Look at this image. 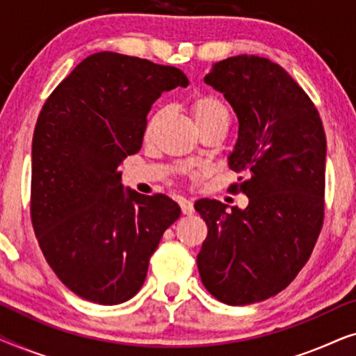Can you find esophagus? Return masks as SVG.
Here are the masks:
<instances>
[{"instance_id": "esophagus-1", "label": "esophagus", "mask_w": 356, "mask_h": 356, "mask_svg": "<svg viewBox=\"0 0 356 356\" xmlns=\"http://www.w3.org/2000/svg\"><path fill=\"white\" fill-rule=\"evenodd\" d=\"M179 207H181V212L184 216H191L194 212V206L191 201H188V199H179Z\"/></svg>"}]
</instances>
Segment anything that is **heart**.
<instances>
[{"instance_id":"obj_1","label":"heart","mask_w":356,"mask_h":356,"mask_svg":"<svg viewBox=\"0 0 356 356\" xmlns=\"http://www.w3.org/2000/svg\"><path fill=\"white\" fill-rule=\"evenodd\" d=\"M189 110H191V115L194 121H196L199 129L212 124L228 126V123H230V108H228L225 100H222L220 97L213 94H204L196 97V99L191 102V105H189ZM160 116H162V111L160 110H157L152 116H150L147 126H145V136L152 134L154 128L159 123Z\"/></svg>"}]
</instances>
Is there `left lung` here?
Instances as JSON below:
<instances>
[{"label": "left lung", "mask_w": 356, "mask_h": 356, "mask_svg": "<svg viewBox=\"0 0 356 356\" xmlns=\"http://www.w3.org/2000/svg\"><path fill=\"white\" fill-rule=\"evenodd\" d=\"M204 81L238 116L228 165L246 178L228 191L250 204L232 212L213 199L194 204L207 225L197 269L213 298L245 306L286 289L313 252L324 223L325 133L313 100L267 58H227Z\"/></svg>", "instance_id": "1"}]
</instances>
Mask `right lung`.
Listing matches in <instances>:
<instances>
[{"mask_svg": "<svg viewBox=\"0 0 356 356\" xmlns=\"http://www.w3.org/2000/svg\"><path fill=\"white\" fill-rule=\"evenodd\" d=\"M178 86H188L178 67L100 51L56 86L38 115L32 227L58 279L92 303L133 298L181 213L165 194L124 193L118 172L143 145L150 106Z\"/></svg>", "mask_w": 356, "mask_h": 356, "instance_id": "1", "label": "right lung"}]
</instances>
